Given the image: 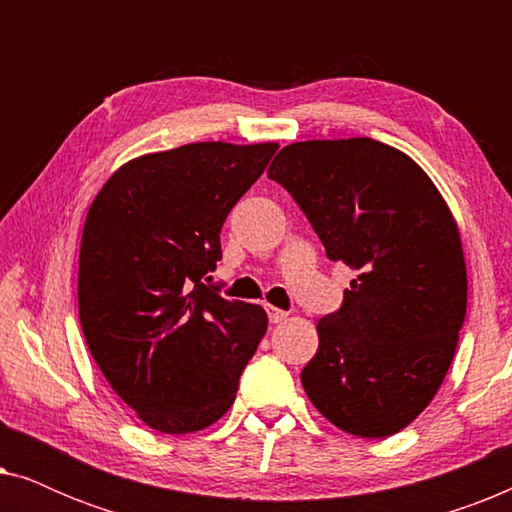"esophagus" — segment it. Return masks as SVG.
<instances>
[{
    "label": "esophagus",
    "instance_id": "34e87169",
    "mask_svg": "<svg viewBox=\"0 0 512 512\" xmlns=\"http://www.w3.org/2000/svg\"><path fill=\"white\" fill-rule=\"evenodd\" d=\"M265 310H268V319H270V324H282V321H286V317H289V312L279 310V307H272V305H268V307H265Z\"/></svg>",
    "mask_w": 512,
    "mask_h": 512
}]
</instances>
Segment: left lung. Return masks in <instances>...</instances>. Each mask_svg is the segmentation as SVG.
I'll list each match as a JSON object with an SVG mask.
<instances>
[{
  "mask_svg": "<svg viewBox=\"0 0 512 512\" xmlns=\"http://www.w3.org/2000/svg\"><path fill=\"white\" fill-rule=\"evenodd\" d=\"M268 177L303 209L331 261L354 270L319 319L300 373L321 415L361 438L405 429L436 396L466 317V263L443 195L415 160L370 137L284 146Z\"/></svg>",
  "mask_w": 512,
  "mask_h": 512,
  "instance_id": "obj_1",
  "label": "left lung"
}]
</instances>
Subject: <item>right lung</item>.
<instances>
[{
	"mask_svg": "<svg viewBox=\"0 0 512 512\" xmlns=\"http://www.w3.org/2000/svg\"><path fill=\"white\" fill-rule=\"evenodd\" d=\"M277 144H186L125 163L88 209L79 317L111 389L160 433L214 424L268 331L261 305L207 284L221 228Z\"/></svg>",
	"mask_w": 512,
	"mask_h": 512,
	"instance_id": "add662e5",
	"label": "right lung"
}]
</instances>
